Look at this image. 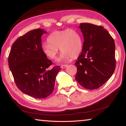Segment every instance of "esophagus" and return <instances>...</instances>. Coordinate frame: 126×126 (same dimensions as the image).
<instances>
[{
  "label": "esophagus",
  "instance_id": "1",
  "mask_svg": "<svg viewBox=\"0 0 126 126\" xmlns=\"http://www.w3.org/2000/svg\"><path fill=\"white\" fill-rule=\"evenodd\" d=\"M67 67V64H65V65H61V68H66Z\"/></svg>",
  "mask_w": 126,
  "mask_h": 126
}]
</instances>
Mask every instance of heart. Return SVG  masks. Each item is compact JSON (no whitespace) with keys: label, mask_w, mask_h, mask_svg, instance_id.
I'll list each match as a JSON object with an SVG mask.
<instances>
[{"label":"heart","mask_w":126,"mask_h":126,"mask_svg":"<svg viewBox=\"0 0 126 126\" xmlns=\"http://www.w3.org/2000/svg\"><path fill=\"white\" fill-rule=\"evenodd\" d=\"M48 43L42 45L43 52L48 58L55 59L59 52H62L58 59L59 62H64L79 55L83 48L82 37L74 29L55 31L48 36Z\"/></svg>","instance_id":"obj_1"}]
</instances>
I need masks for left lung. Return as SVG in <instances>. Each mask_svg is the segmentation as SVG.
Returning <instances> with one entry per match:
<instances>
[{"mask_svg":"<svg viewBox=\"0 0 126 126\" xmlns=\"http://www.w3.org/2000/svg\"><path fill=\"white\" fill-rule=\"evenodd\" d=\"M84 38L82 53L75 65L76 79L84 88H98L111 77L116 68L114 39L103 27L80 23Z\"/></svg>","mask_w":126,"mask_h":126,"instance_id":"obj_1","label":"left lung"}]
</instances>
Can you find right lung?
I'll use <instances>...</instances> for the list:
<instances>
[{
  "label": "right lung",
  "instance_id": "1",
  "mask_svg": "<svg viewBox=\"0 0 126 126\" xmlns=\"http://www.w3.org/2000/svg\"><path fill=\"white\" fill-rule=\"evenodd\" d=\"M47 32L33 29L18 38L12 46L8 64L18 88L36 98H45L54 89L59 66L49 67L52 61L42 49V35Z\"/></svg>",
  "mask_w": 126,
  "mask_h": 126
}]
</instances>
